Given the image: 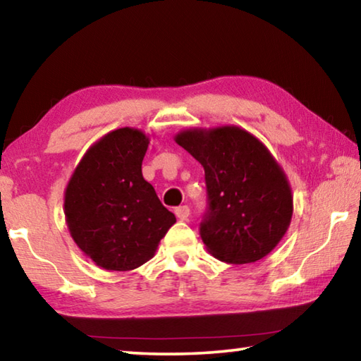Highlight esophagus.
Masks as SVG:
<instances>
[{
  "label": "esophagus",
  "instance_id": "1",
  "mask_svg": "<svg viewBox=\"0 0 361 361\" xmlns=\"http://www.w3.org/2000/svg\"><path fill=\"white\" fill-rule=\"evenodd\" d=\"M175 215L178 219H181V221H186V219L189 218V215H191V210H189L188 205H181L178 207V209L175 210Z\"/></svg>",
  "mask_w": 361,
  "mask_h": 361
}]
</instances>
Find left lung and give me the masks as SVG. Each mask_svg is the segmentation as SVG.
<instances>
[{
  "instance_id": "left-lung-1",
  "label": "left lung",
  "mask_w": 361,
  "mask_h": 361,
  "mask_svg": "<svg viewBox=\"0 0 361 361\" xmlns=\"http://www.w3.org/2000/svg\"><path fill=\"white\" fill-rule=\"evenodd\" d=\"M173 140L205 170L210 209L200 237L209 253L231 264L271 253L290 228L293 192L267 146L239 126L189 127Z\"/></svg>"
}]
</instances>
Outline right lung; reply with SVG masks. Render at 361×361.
<instances>
[{
  "label": "right lung",
  "mask_w": 361,
  "mask_h": 361,
  "mask_svg": "<svg viewBox=\"0 0 361 361\" xmlns=\"http://www.w3.org/2000/svg\"><path fill=\"white\" fill-rule=\"evenodd\" d=\"M149 135L121 127L84 152L65 188L63 213L71 239L106 271H132L156 255L176 223L143 178Z\"/></svg>",
  "instance_id": "obj_1"
}]
</instances>
